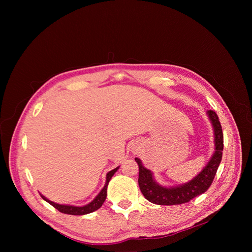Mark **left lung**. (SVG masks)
<instances>
[{"mask_svg": "<svg viewBox=\"0 0 252 252\" xmlns=\"http://www.w3.org/2000/svg\"><path fill=\"white\" fill-rule=\"evenodd\" d=\"M207 116L213 128L215 151L209 162L192 180L178 186L166 187L159 185L155 180L154 172L145 168L139 158H134L139 165V186L146 200L157 205H179L187 203L194 199L195 196L207 191L216 177L224 148L222 126H220L217 113L213 110H208Z\"/></svg>", "mask_w": 252, "mask_h": 252, "instance_id": "8db88e82", "label": "left lung"}]
</instances>
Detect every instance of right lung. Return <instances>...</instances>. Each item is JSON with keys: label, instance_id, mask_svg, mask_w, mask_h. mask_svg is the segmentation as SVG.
<instances>
[{"label": "right lung", "instance_id": "right-lung-1", "mask_svg": "<svg viewBox=\"0 0 252 252\" xmlns=\"http://www.w3.org/2000/svg\"><path fill=\"white\" fill-rule=\"evenodd\" d=\"M120 167V166H119ZM119 167L117 168L112 169L111 171H109L107 174H106V183L105 186L103 187V189L100 191L94 199L91 201L90 203H88L87 205L84 206H73V205H63V204H58L52 202L50 200H48L47 197H45L43 194H41V196L43 197V200L46 201L47 203H49L53 207L57 208L60 212L62 213H66V215H72V216H83V215H87V213H91L95 210H97L98 208L101 207L103 205V203L106 200V196H107V186L109 184L110 179L113 177V174L116 173L119 169Z\"/></svg>", "mask_w": 252, "mask_h": 252}]
</instances>
